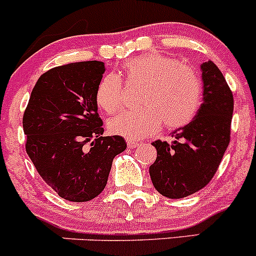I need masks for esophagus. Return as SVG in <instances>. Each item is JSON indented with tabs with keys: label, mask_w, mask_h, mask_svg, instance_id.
Here are the masks:
<instances>
[{
	"label": "esophagus",
	"mask_w": 256,
	"mask_h": 256,
	"mask_svg": "<svg viewBox=\"0 0 256 256\" xmlns=\"http://www.w3.org/2000/svg\"><path fill=\"white\" fill-rule=\"evenodd\" d=\"M126 142H128V148H135V147L138 144V142H136V141H134V140H128Z\"/></svg>",
	"instance_id": "34e87169"
}]
</instances>
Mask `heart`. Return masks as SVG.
<instances>
[{
  "mask_svg": "<svg viewBox=\"0 0 256 256\" xmlns=\"http://www.w3.org/2000/svg\"><path fill=\"white\" fill-rule=\"evenodd\" d=\"M128 86H144L138 99L142 109L122 112L108 124L114 135L142 138L154 135L161 125L168 130L184 128L194 118L202 102V82L197 72L174 56L147 53L122 66ZM95 102L108 114L126 104V90L120 78L108 74L99 82Z\"/></svg>",
  "mask_w": 256,
  "mask_h": 256,
  "instance_id": "b5f03b06",
  "label": "heart"
}]
</instances>
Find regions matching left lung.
<instances>
[{
  "instance_id": "obj_1",
  "label": "left lung",
  "mask_w": 256,
  "mask_h": 256,
  "mask_svg": "<svg viewBox=\"0 0 256 256\" xmlns=\"http://www.w3.org/2000/svg\"><path fill=\"white\" fill-rule=\"evenodd\" d=\"M203 102L184 128L172 132L171 142H152L156 161L150 166L154 188L172 200L187 197L210 182L230 141L234 99L226 78L213 62L200 66Z\"/></svg>"
}]
</instances>
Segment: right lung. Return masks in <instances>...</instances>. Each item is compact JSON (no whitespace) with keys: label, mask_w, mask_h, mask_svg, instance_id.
<instances>
[{"label":"right lung","mask_w":256,"mask_h":256,"mask_svg":"<svg viewBox=\"0 0 256 256\" xmlns=\"http://www.w3.org/2000/svg\"><path fill=\"white\" fill-rule=\"evenodd\" d=\"M104 72L98 60L49 69L36 82L23 114L30 161L49 187L70 202L99 196L114 157L126 148L121 136H102L95 92Z\"/></svg>","instance_id":"1"}]
</instances>
